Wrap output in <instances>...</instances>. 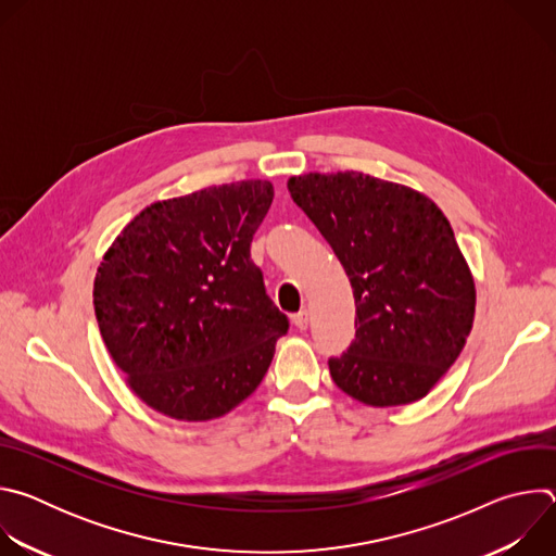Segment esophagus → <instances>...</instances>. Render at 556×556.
I'll return each instance as SVG.
<instances>
[{
    "instance_id": "34e87169",
    "label": "esophagus",
    "mask_w": 556,
    "mask_h": 556,
    "mask_svg": "<svg viewBox=\"0 0 556 556\" xmlns=\"http://www.w3.org/2000/svg\"><path fill=\"white\" fill-rule=\"evenodd\" d=\"M292 324H294V328H296V330H307V324H309V319H307V309L296 312V314L292 316Z\"/></svg>"
}]
</instances>
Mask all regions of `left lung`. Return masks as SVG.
<instances>
[{"instance_id": "8db88e82", "label": "left lung", "mask_w": 556, "mask_h": 556, "mask_svg": "<svg viewBox=\"0 0 556 556\" xmlns=\"http://www.w3.org/2000/svg\"><path fill=\"white\" fill-rule=\"evenodd\" d=\"M345 268L356 339L332 380L369 407L416 403L464 350L475 281L444 213L420 191L358 172L288 180Z\"/></svg>"}]
</instances>
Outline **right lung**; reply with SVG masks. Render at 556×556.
I'll return each mask as SVG.
<instances>
[{
  "mask_svg": "<svg viewBox=\"0 0 556 556\" xmlns=\"http://www.w3.org/2000/svg\"><path fill=\"white\" fill-rule=\"evenodd\" d=\"M268 180L208 187L140 211L103 255L94 312L138 399L176 420H213L257 389L286 314L251 260Z\"/></svg>",
  "mask_w": 556,
  "mask_h": 556,
  "instance_id": "obj_1",
  "label": "right lung"
}]
</instances>
